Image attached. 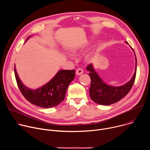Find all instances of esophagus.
<instances>
[{"label":"esophagus","mask_w":150,"mask_h":150,"mask_svg":"<svg viewBox=\"0 0 150 150\" xmlns=\"http://www.w3.org/2000/svg\"><path fill=\"white\" fill-rule=\"evenodd\" d=\"M83 72V69H82V68H81L77 69V70H76V75H78L82 74Z\"/></svg>","instance_id":"obj_1"}]
</instances>
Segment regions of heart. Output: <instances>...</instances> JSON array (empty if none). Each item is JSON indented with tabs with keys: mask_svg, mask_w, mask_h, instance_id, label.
Segmentation results:
<instances>
[{
	"mask_svg": "<svg viewBox=\"0 0 150 150\" xmlns=\"http://www.w3.org/2000/svg\"><path fill=\"white\" fill-rule=\"evenodd\" d=\"M75 53V51H74V52H73V53Z\"/></svg>",
	"mask_w": 150,
	"mask_h": 150,
	"instance_id": "heart-1",
	"label": "heart"
}]
</instances>
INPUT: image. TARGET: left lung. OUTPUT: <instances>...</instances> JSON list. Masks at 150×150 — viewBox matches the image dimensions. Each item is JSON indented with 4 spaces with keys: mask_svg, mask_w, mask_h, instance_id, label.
I'll return each instance as SVG.
<instances>
[{
    "mask_svg": "<svg viewBox=\"0 0 150 150\" xmlns=\"http://www.w3.org/2000/svg\"><path fill=\"white\" fill-rule=\"evenodd\" d=\"M126 42L127 43V42ZM132 49L134 50L132 48ZM134 52L135 53L134 50ZM135 60V71L132 79L126 84L120 87H112L105 83L96 72H95L92 64L88 65L87 67V69L90 72L89 75L91 81V86L89 90L91 100L98 104L108 105L119 101L125 97L130 91L135 82L137 63L136 57Z\"/></svg>",
    "mask_w": 150,
    "mask_h": 150,
    "instance_id": "obj_1",
    "label": "left lung"
}]
</instances>
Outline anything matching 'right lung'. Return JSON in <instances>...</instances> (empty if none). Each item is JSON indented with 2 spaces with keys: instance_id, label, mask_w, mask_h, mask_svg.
<instances>
[{
  "instance_id": "1",
  "label": "right lung",
  "mask_w": 150,
  "mask_h": 150,
  "mask_svg": "<svg viewBox=\"0 0 150 150\" xmlns=\"http://www.w3.org/2000/svg\"><path fill=\"white\" fill-rule=\"evenodd\" d=\"M14 71L18 88L25 98L31 104L45 109L57 106L64 100L67 88L74 79L75 73L74 69L60 70L44 86L32 90L27 88L21 81L15 65Z\"/></svg>"
}]
</instances>
